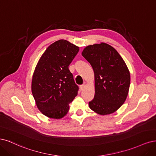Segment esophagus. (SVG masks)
<instances>
[{
  "label": "esophagus",
  "instance_id": "obj_1",
  "mask_svg": "<svg viewBox=\"0 0 156 156\" xmlns=\"http://www.w3.org/2000/svg\"><path fill=\"white\" fill-rule=\"evenodd\" d=\"M85 87V84H82V85H80V90H81V91H82V90H83Z\"/></svg>",
  "mask_w": 156,
  "mask_h": 156
}]
</instances>
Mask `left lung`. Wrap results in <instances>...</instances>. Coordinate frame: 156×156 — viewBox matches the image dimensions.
I'll use <instances>...</instances> for the list:
<instances>
[{"label":"left lung","mask_w":156,"mask_h":156,"mask_svg":"<svg viewBox=\"0 0 156 156\" xmlns=\"http://www.w3.org/2000/svg\"><path fill=\"white\" fill-rule=\"evenodd\" d=\"M93 67L95 93L90 109L100 115L113 113L124 103L129 92L130 74L119 52L105 43L90 44L82 52Z\"/></svg>","instance_id":"1"}]
</instances>
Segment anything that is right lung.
<instances>
[{
    "mask_svg": "<svg viewBox=\"0 0 156 156\" xmlns=\"http://www.w3.org/2000/svg\"><path fill=\"white\" fill-rule=\"evenodd\" d=\"M78 51L75 44L59 39L46 49L35 68L32 93L38 109L48 118L65 117L77 96L78 87L69 65Z\"/></svg>",
    "mask_w": 156,
    "mask_h": 156,
    "instance_id": "add662e5",
    "label": "right lung"
}]
</instances>
